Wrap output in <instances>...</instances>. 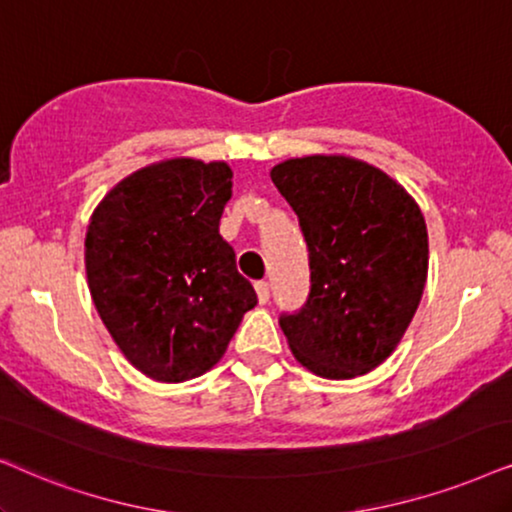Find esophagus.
I'll use <instances>...</instances> for the list:
<instances>
[{"mask_svg":"<svg viewBox=\"0 0 512 512\" xmlns=\"http://www.w3.org/2000/svg\"><path fill=\"white\" fill-rule=\"evenodd\" d=\"M255 290H257V300H260V304H267L269 302V283L267 281H257Z\"/></svg>","mask_w":512,"mask_h":512,"instance_id":"obj_1","label":"esophagus"}]
</instances>
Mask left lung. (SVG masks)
Listing matches in <instances>:
<instances>
[{
	"label": "left lung",
	"mask_w": 512,
	"mask_h": 512,
	"mask_svg": "<svg viewBox=\"0 0 512 512\" xmlns=\"http://www.w3.org/2000/svg\"><path fill=\"white\" fill-rule=\"evenodd\" d=\"M271 181L300 219L312 269L307 302L278 319L295 359L331 380L373 371L423 297V212L383 170L347 155L286 160Z\"/></svg>",
	"instance_id": "8db88e82"
}]
</instances>
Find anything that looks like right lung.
I'll use <instances>...</instances> for the list:
<instances>
[{"mask_svg":"<svg viewBox=\"0 0 512 512\" xmlns=\"http://www.w3.org/2000/svg\"><path fill=\"white\" fill-rule=\"evenodd\" d=\"M231 177L226 163L163 160L122 179L89 219L96 312L129 364L160 383L210 371L257 304L219 236Z\"/></svg>","mask_w":512,"mask_h":512,"instance_id":"obj_1","label":"right lung"}]
</instances>
